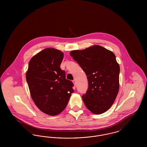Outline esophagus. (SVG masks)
Returning a JSON list of instances; mask_svg holds the SVG:
<instances>
[{
  "label": "esophagus",
  "instance_id": "34e87169",
  "mask_svg": "<svg viewBox=\"0 0 147 147\" xmlns=\"http://www.w3.org/2000/svg\"><path fill=\"white\" fill-rule=\"evenodd\" d=\"M73 84L74 85V86H76V85H77V83H76V80H74L73 81Z\"/></svg>",
  "mask_w": 147,
  "mask_h": 147
}]
</instances>
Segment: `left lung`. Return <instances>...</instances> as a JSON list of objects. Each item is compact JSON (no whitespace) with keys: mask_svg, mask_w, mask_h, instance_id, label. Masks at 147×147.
I'll list each match as a JSON object with an SVG mask.
<instances>
[{"mask_svg":"<svg viewBox=\"0 0 147 147\" xmlns=\"http://www.w3.org/2000/svg\"><path fill=\"white\" fill-rule=\"evenodd\" d=\"M70 56L85 73L89 87L82 96L88 109L100 115L113 104L119 90V66L115 54L104 47L94 45L83 50H74Z\"/></svg>","mask_w":147,"mask_h":147,"instance_id":"1","label":"left lung"}]
</instances>
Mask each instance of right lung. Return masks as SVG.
Here are the masks:
<instances>
[{
	"label": "right lung",
	"mask_w": 147,
	"mask_h": 147,
	"mask_svg": "<svg viewBox=\"0 0 147 147\" xmlns=\"http://www.w3.org/2000/svg\"><path fill=\"white\" fill-rule=\"evenodd\" d=\"M63 52L47 48L33 56L28 63L26 81L32 100L45 113L55 116L65 109L74 90L60 68Z\"/></svg>",
	"instance_id": "add662e5"
}]
</instances>
